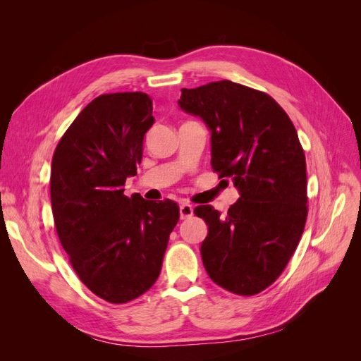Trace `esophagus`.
<instances>
[{"label":"esophagus","instance_id":"obj_1","mask_svg":"<svg viewBox=\"0 0 361 361\" xmlns=\"http://www.w3.org/2000/svg\"><path fill=\"white\" fill-rule=\"evenodd\" d=\"M179 212H180V218H182V220H187V218L192 216L194 209H192V206H191V204H188V203H182V204L179 206Z\"/></svg>","mask_w":361,"mask_h":361}]
</instances>
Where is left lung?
<instances>
[{"instance_id": "left-lung-1", "label": "left lung", "mask_w": 361, "mask_h": 361, "mask_svg": "<svg viewBox=\"0 0 361 361\" xmlns=\"http://www.w3.org/2000/svg\"><path fill=\"white\" fill-rule=\"evenodd\" d=\"M179 106L211 133V166L239 199L226 215L209 204L200 253L207 276L238 295H255L288 265L307 218V174L297 129L267 93L232 81L182 89Z\"/></svg>"}]
</instances>
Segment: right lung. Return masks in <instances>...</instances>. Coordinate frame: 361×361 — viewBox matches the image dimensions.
Wrapping results in <instances>:
<instances>
[{
	"instance_id": "add662e5",
	"label": "right lung",
	"mask_w": 361,
	"mask_h": 361,
	"mask_svg": "<svg viewBox=\"0 0 361 361\" xmlns=\"http://www.w3.org/2000/svg\"><path fill=\"white\" fill-rule=\"evenodd\" d=\"M152 110L141 92L97 96L52 157L51 204L60 243L84 285L114 304L154 286L179 221L173 200L123 194L143 158V140L155 122Z\"/></svg>"
}]
</instances>
